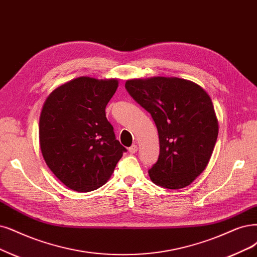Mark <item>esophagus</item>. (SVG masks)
<instances>
[{
  "instance_id": "obj_1",
  "label": "esophagus",
  "mask_w": 257,
  "mask_h": 257,
  "mask_svg": "<svg viewBox=\"0 0 257 257\" xmlns=\"http://www.w3.org/2000/svg\"><path fill=\"white\" fill-rule=\"evenodd\" d=\"M137 151H138V145L134 144L131 147H129V153H130L131 155L137 154Z\"/></svg>"
}]
</instances>
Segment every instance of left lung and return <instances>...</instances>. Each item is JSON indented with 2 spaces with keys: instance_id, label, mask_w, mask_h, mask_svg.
Wrapping results in <instances>:
<instances>
[{
  "instance_id": "left-lung-1",
  "label": "left lung",
  "mask_w": 257,
  "mask_h": 257,
  "mask_svg": "<svg viewBox=\"0 0 257 257\" xmlns=\"http://www.w3.org/2000/svg\"><path fill=\"white\" fill-rule=\"evenodd\" d=\"M130 96L153 116L160 155L148 174L169 189L191 184L206 167L218 137V120L208 94L176 77L127 80Z\"/></svg>"
}]
</instances>
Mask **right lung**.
I'll return each instance as SVG.
<instances>
[{"instance_id":"right-lung-1","label":"right lung","mask_w":257,"mask_h":257,"mask_svg":"<svg viewBox=\"0 0 257 257\" xmlns=\"http://www.w3.org/2000/svg\"><path fill=\"white\" fill-rule=\"evenodd\" d=\"M117 85L116 79L79 77L57 88L43 104L42 156L53 174L73 191L87 193L102 186L127 151L104 111Z\"/></svg>"}]
</instances>
